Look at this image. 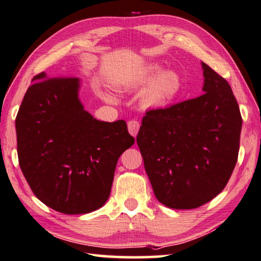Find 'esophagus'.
<instances>
[{"mask_svg":"<svg viewBox=\"0 0 261 261\" xmlns=\"http://www.w3.org/2000/svg\"><path fill=\"white\" fill-rule=\"evenodd\" d=\"M139 127H140V124H139V122H138V121L131 120V121L127 122V130H129L130 135H132L134 137H136L138 135Z\"/></svg>","mask_w":261,"mask_h":261,"instance_id":"obj_1","label":"esophagus"}]
</instances>
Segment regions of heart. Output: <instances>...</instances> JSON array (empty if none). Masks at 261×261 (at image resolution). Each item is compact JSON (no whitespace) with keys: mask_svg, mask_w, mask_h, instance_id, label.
<instances>
[{"mask_svg":"<svg viewBox=\"0 0 261 261\" xmlns=\"http://www.w3.org/2000/svg\"><path fill=\"white\" fill-rule=\"evenodd\" d=\"M162 66L158 64H150L137 73L129 85L131 87L146 84L153 79V76L160 73ZM158 76V75H157ZM182 87L181 78L174 71H164L146 87L141 94V103L146 107H161L166 105L180 93ZM101 97L109 101L115 100L114 96L107 93H100Z\"/></svg>","mask_w":261,"mask_h":261,"instance_id":"heart-1","label":"heart"}]
</instances>
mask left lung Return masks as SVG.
Listing matches in <instances>:
<instances>
[{
    "label": "left lung",
    "instance_id": "8db88e82",
    "mask_svg": "<svg viewBox=\"0 0 261 261\" xmlns=\"http://www.w3.org/2000/svg\"><path fill=\"white\" fill-rule=\"evenodd\" d=\"M203 95L148 111L137 144L157 200L193 209L215 198L236 167L242 117L227 81L202 62Z\"/></svg>",
    "mask_w": 261,
    "mask_h": 261
}]
</instances>
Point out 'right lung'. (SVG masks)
Wrapping results in <instances>:
<instances>
[{"label":"right lung","mask_w":261,"mask_h":261,"mask_svg":"<svg viewBox=\"0 0 261 261\" xmlns=\"http://www.w3.org/2000/svg\"><path fill=\"white\" fill-rule=\"evenodd\" d=\"M15 117L19 165L34 195L66 215L100 208L116 163L135 144L125 121L103 122L84 110L74 76L35 75Z\"/></svg>","instance_id":"add662e5"}]
</instances>
